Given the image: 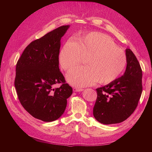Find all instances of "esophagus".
<instances>
[{
    "mask_svg": "<svg viewBox=\"0 0 152 152\" xmlns=\"http://www.w3.org/2000/svg\"><path fill=\"white\" fill-rule=\"evenodd\" d=\"M73 91L74 92H80V91H83V89L80 88H77V87H73Z\"/></svg>",
    "mask_w": 152,
    "mask_h": 152,
    "instance_id": "34e87169",
    "label": "esophagus"
}]
</instances>
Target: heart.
Here are the masks:
<instances>
[{"mask_svg":"<svg viewBox=\"0 0 152 152\" xmlns=\"http://www.w3.org/2000/svg\"><path fill=\"white\" fill-rule=\"evenodd\" d=\"M83 56H88V65L73 68L66 75L68 83L76 87L91 86L98 81L109 84L121 74L127 64L125 52L111 37L99 32L82 35L77 42L68 40L59 53V63L68 70L80 63Z\"/></svg>","mask_w":152,"mask_h":152,"instance_id":"heart-1","label":"heart"}]
</instances>
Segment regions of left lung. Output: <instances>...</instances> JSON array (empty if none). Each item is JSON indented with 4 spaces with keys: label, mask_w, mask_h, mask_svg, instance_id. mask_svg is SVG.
Wrapping results in <instances>:
<instances>
[{
    "label": "left lung",
    "mask_w": 152,
    "mask_h": 152,
    "mask_svg": "<svg viewBox=\"0 0 152 152\" xmlns=\"http://www.w3.org/2000/svg\"><path fill=\"white\" fill-rule=\"evenodd\" d=\"M127 66L124 75L99 87L93 108L96 121L106 124L121 123L136 108L142 93V70L130 49H126Z\"/></svg>",
    "instance_id": "8db88e82"
}]
</instances>
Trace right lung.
<instances>
[{
  "label": "right lung",
  "instance_id": "add662e5",
  "mask_svg": "<svg viewBox=\"0 0 152 152\" xmlns=\"http://www.w3.org/2000/svg\"><path fill=\"white\" fill-rule=\"evenodd\" d=\"M69 27L59 26L31 42L16 64L15 86L18 99L31 115L44 122L60 117L72 94L58 61L61 39ZM59 83L62 85L54 89L53 85Z\"/></svg>",
  "mask_w": 152,
  "mask_h": 152
}]
</instances>
